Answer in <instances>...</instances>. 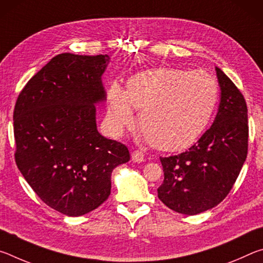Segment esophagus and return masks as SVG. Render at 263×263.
Segmentation results:
<instances>
[{"label":"esophagus","instance_id":"obj_1","mask_svg":"<svg viewBox=\"0 0 263 263\" xmlns=\"http://www.w3.org/2000/svg\"><path fill=\"white\" fill-rule=\"evenodd\" d=\"M132 161H135V162L144 161V153H142L139 149L135 151V152L132 153Z\"/></svg>","mask_w":263,"mask_h":263}]
</instances>
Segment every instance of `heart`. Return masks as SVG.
I'll use <instances>...</instances> for the list:
<instances>
[{
  "instance_id": "1",
  "label": "heart",
  "mask_w": 263,
  "mask_h": 263,
  "mask_svg": "<svg viewBox=\"0 0 263 263\" xmlns=\"http://www.w3.org/2000/svg\"><path fill=\"white\" fill-rule=\"evenodd\" d=\"M219 97V84L206 70L149 69L132 77L126 91L112 84L108 119L116 132L135 122L151 145L162 151L190 147L205 131Z\"/></svg>"
}]
</instances>
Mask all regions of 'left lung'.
Here are the masks:
<instances>
[{"mask_svg":"<svg viewBox=\"0 0 263 263\" xmlns=\"http://www.w3.org/2000/svg\"><path fill=\"white\" fill-rule=\"evenodd\" d=\"M220 103L213 124L185 152L160 158L164 205L193 216L219 204L232 189L248 152L247 105L241 91L216 67Z\"/></svg>","mask_w":263,"mask_h":263,"instance_id":"left-lung-1","label":"left lung"}]
</instances>
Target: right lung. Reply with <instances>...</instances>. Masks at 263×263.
I'll return each instance as SVG.
<instances>
[{"instance_id":"right-lung-1","label":"right lung","mask_w":263,"mask_h":263,"mask_svg":"<svg viewBox=\"0 0 263 263\" xmlns=\"http://www.w3.org/2000/svg\"><path fill=\"white\" fill-rule=\"evenodd\" d=\"M108 54L62 53L29 80L14 110L15 161L42 201L79 217L108 199L114 168L130 160L122 142L97 131Z\"/></svg>"}]
</instances>
